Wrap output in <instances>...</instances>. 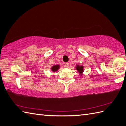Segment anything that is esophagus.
I'll return each mask as SVG.
<instances>
[{
  "mask_svg": "<svg viewBox=\"0 0 126 126\" xmlns=\"http://www.w3.org/2000/svg\"><path fill=\"white\" fill-rule=\"evenodd\" d=\"M69 63H65V67L68 68V67H69Z\"/></svg>",
  "mask_w": 126,
  "mask_h": 126,
  "instance_id": "34e87169",
  "label": "esophagus"
}]
</instances>
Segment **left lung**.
<instances>
[{"instance_id":"8db88e82","label":"left lung","mask_w":126,"mask_h":126,"mask_svg":"<svg viewBox=\"0 0 126 126\" xmlns=\"http://www.w3.org/2000/svg\"><path fill=\"white\" fill-rule=\"evenodd\" d=\"M76 69L78 71V72L80 74H82V73L83 72V66H79V65H77L76 66Z\"/></svg>"}]
</instances>
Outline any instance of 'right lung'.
<instances>
[{
    "label": "right lung",
    "instance_id": "right-lung-1",
    "mask_svg": "<svg viewBox=\"0 0 126 126\" xmlns=\"http://www.w3.org/2000/svg\"><path fill=\"white\" fill-rule=\"evenodd\" d=\"M60 68V66L59 65H54L53 66L51 67V71L53 72H55L56 71H57Z\"/></svg>",
    "mask_w": 126,
    "mask_h": 126
}]
</instances>
